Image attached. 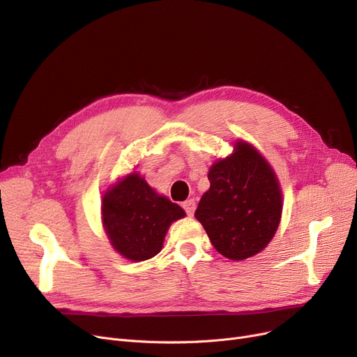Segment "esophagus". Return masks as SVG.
<instances>
[{
  "instance_id": "obj_1",
  "label": "esophagus",
  "mask_w": 357,
  "mask_h": 357,
  "mask_svg": "<svg viewBox=\"0 0 357 357\" xmlns=\"http://www.w3.org/2000/svg\"><path fill=\"white\" fill-rule=\"evenodd\" d=\"M183 209L186 211V213H188L189 217H192L193 213H195V209H196V204H195L193 199H189V201L183 202Z\"/></svg>"
}]
</instances>
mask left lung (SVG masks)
<instances>
[{
    "label": "left lung",
    "mask_w": 357,
    "mask_h": 357,
    "mask_svg": "<svg viewBox=\"0 0 357 357\" xmlns=\"http://www.w3.org/2000/svg\"><path fill=\"white\" fill-rule=\"evenodd\" d=\"M208 180L195 217L212 246L233 261L264 250L282 211L280 183L266 160L246 142H236L234 152L211 167Z\"/></svg>",
    "instance_id": "8db88e82"
}]
</instances>
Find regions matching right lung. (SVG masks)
<instances>
[{
    "instance_id": "right-lung-1",
    "label": "right lung",
    "mask_w": 357,
    "mask_h": 357,
    "mask_svg": "<svg viewBox=\"0 0 357 357\" xmlns=\"http://www.w3.org/2000/svg\"><path fill=\"white\" fill-rule=\"evenodd\" d=\"M101 211L111 246L133 262L160 253L171 222L186 215L137 173L126 176L105 192Z\"/></svg>"
}]
</instances>
